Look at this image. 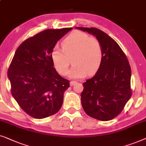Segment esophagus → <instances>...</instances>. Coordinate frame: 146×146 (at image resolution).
Instances as JSON below:
<instances>
[{"label":"esophagus","mask_w":146,"mask_h":146,"mask_svg":"<svg viewBox=\"0 0 146 146\" xmlns=\"http://www.w3.org/2000/svg\"><path fill=\"white\" fill-rule=\"evenodd\" d=\"M76 83H77V82H76V81H71V82H70V86L75 85Z\"/></svg>","instance_id":"esophagus-1"}]
</instances>
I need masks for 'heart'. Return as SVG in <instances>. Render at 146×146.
I'll return each instance as SVG.
<instances>
[{
  "label": "heart",
  "instance_id": "1",
  "mask_svg": "<svg viewBox=\"0 0 146 146\" xmlns=\"http://www.w3.org/2000/svg\"><path fill=\"white\" fill-rule=\"evenodd\" d=\"M61 48H53L51 54L53 65L61 75L67 73L71 59L74 65L67 75L73 79H81L87 73L93 75L101 65L103 59L101 44L98 40L90 38L85 33H71L63 40Z\"/></svg>",
  "mask_w": 146,
  "mask_h": 146
}]
</instances>
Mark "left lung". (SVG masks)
I'll return each mask as SVG.
<instances>
[{
	"mask_svg": "<svg viewBox=\"0 0 146 146\" xmlns=\"http://www.w3.org/2000/svg\"><path fill=\"white\" fill-rule=\"evenodd\" d=\"M75 28L95 36L103 50V59L97 72L83 83L82 106L92 118L110 120L122 111L132 96L128 60L116 41L102 30L96 28Z\"/></svg>",
	"mask_w": 146,
	"mask_h": 146,
	"instance_id": "8db88e82",
	"label": "left lung"
}]
</instances>
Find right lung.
Wrapping results in <instances>:
<instances>
[{
	"label": "right lung",
	"instance_id": "obj_1",
	"mask_svg": "<svg viewBox=\"0 0 146 146\" xmlns=\"http://www.w3.org/2000/svg\"><path fill=\"white\" fill-rule=\"evenodd\" d=\"M72 29L41 32L22 42L14 53L8 70L12 95L33 118H47L62 106L69 81L57 73L51 54L57 41Z\"/></svg>",
	"mask_w": 146,
	"mask_h": 146
}]
</instances>
